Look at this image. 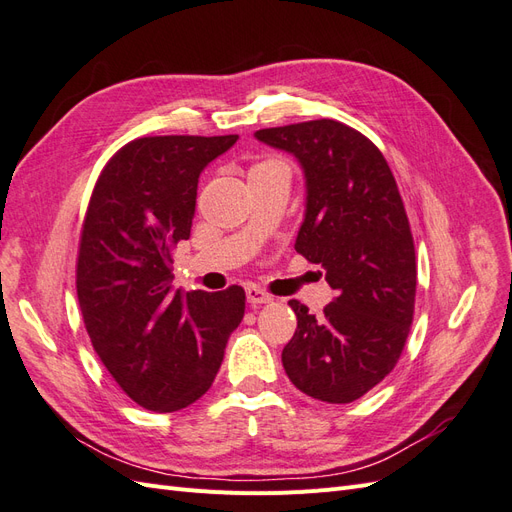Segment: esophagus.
I'll return each instance as SVG.
<instances>
[{
	"label": "esophagus",
	"instance_id": "1",
	"mask_svg": "<svg viewBox=\"0 0 512 512\" xmlns=\"http://www.w3.org/2000/svg\"><path fill=\"white\" fill-rule=\"evenodd\" d=\"M245 297H247V301H250L252 305H262V303H269L271 301V294L262 290L260 286H254V284L245 288Z\"/></svg>",
	"mask_w": 512,
	"mask_h": 512
}]
</instances>
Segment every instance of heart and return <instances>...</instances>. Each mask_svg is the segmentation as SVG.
Returning a JSON list of instances; mask_svg holds the SVG:
<instances>
[{
  "label": "heart",
  "mask_w": 512,
  "mask_h": 512,
  "mask_svg": "<svg viewBox=\"0 0 512 512\" xmlns=\"http://www.w3.org/2000/svg\"><path fill=\"white\" fill-rule=\"evenodd\" d=\"M265 164H267V162H265Z\"/></svg>",
  "instance_id": "1"
}]
</instances>
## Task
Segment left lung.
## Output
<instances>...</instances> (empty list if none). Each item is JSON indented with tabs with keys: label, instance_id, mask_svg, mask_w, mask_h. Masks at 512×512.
Here are the masks:
<instances>
[{
	"label": "left lung",
	"instance_id": "8db88e82",
	"mask_svg": "<svg viewBox=\"0 0 512 512\" xmlns=\"http://www.w3.org/2000/svg\"><path fill=\"white\" fill-rule=\"evenodd\" d=\"M292 153L307 185L294 250L322 265L337 292L316 318L297 299V331L284 346L290 382L327 404H350L391 374L414 316L416 256L404 200L382 151L342 121L258 130Z\"/></svg>",
	"mask_w": 512,
	"mask_h": 512
}]
</instances>
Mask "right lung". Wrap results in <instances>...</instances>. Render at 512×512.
<instances>
[{"mask_svg": "<svg viewBox=\"0 0 512 512\" xmlns=\"http://www.w3.org/2000/svg\"><path fill=\"white\" fill-rule=\"evenodd\" d=\"M226 136H143L106 162L76 258V294L100 361L138 406L177 412L203 397L245 312V290L173 292L203 168Z\"/></svg>", "mask_w": 512, "mask_h": 512, "instance_id": "1", "label": "right lung"}]
</instances>
